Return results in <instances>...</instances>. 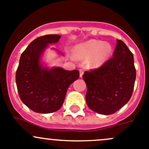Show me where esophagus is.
Wrapping results in <instances>:
<instances>
[{"label":"esophagus","mask_w":149,"mask_h":149,"mask_svg":"<svg viewBox=\"0 0 149 149\" xmlns=\"http://www.w3.org/2000/svg\"><path fill=\"white\" fill-rule=\"evenodd\" d=\"M79 73H80V77L81 78L82 76H83V74H84V70L80 69V70H79Z\"/></svg>","instance_id":"obj_1"}]
</instances>
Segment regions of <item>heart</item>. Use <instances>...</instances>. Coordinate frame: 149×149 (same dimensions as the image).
Here are the masks:
<instances>
[{
  "label": "heart",
  "instance_id": "1",
  "mask_svg": "<svg viewBox=\"0 0 149 149\" xmlns=\"http://www.w3.org/2000/svg\"><path fill=\"white\" fill-rule=\"evenodd\" d=\"M81 56L85 58L92 57L90 64L94 67H99L105 63L111 52L109 44H104L96 40H90L81 44L79 49Z\"/></svg>",
  "mask_w": 149,
  "mask_h": 149
}]
</instances>
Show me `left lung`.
<instances>
[{"label":"left lung","instance_id":"obj_1","mask_svg":"<svg viewBox=\"0 0 149 149\" xmlns=\"http://www.w3.org/2000/svg\"><path fill=\"white\" fill-rule=\"evenodd\" d=\"M135 78L133 54L117 39L113 57L98 68L84 73L88 107L100 114L114 113L132 97Z\"/></svg>","mask_w":149,"mask_h":149}]
</instances>
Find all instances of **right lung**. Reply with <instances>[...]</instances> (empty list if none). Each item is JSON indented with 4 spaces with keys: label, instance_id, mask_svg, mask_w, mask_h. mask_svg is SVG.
I'll use <instances>...</instances> for the list:
<instances>
[{
    "label": "right lung",
    "instance_id": "1",
    "mask_svg": "<svg viewBox=\"0 0 149 149\" xmlns=\"http://www.w3.org/2000/svg\"><path fill=\"white\" fill-rule=\"evenodd\" d=\"M59 35H46L32 41L21 54L16 73V84L23 103L36 113L58 111L64 102L69 86L79 77L77 70L49 69L41 63L48 44L58 42Z\"/></svg>",
    "mask_w": 149,
    "mask_h": 149
}]
</instances>
